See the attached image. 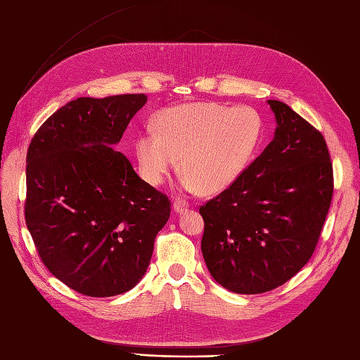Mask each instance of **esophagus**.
<instances>
[{"mask_svg":"<svg viewBox=\"0 0 360 360\" xmlns=\"http://www.w3.org/2000/svg\"><path fill=\"white\" fill-rule=\"evenodd\" d=\"M172 206H174V210L179 212V213H181L183 210H186V209H188L189 202H188L186 200H184V198H181V197H177L176 200H174Z\"/></svg>","mask_w":360,"mask_h":360,"instance_id":"esophagus-1","label":"esophagus"}]
</instances>
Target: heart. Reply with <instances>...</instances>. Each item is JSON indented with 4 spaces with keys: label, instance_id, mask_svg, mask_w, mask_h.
I'll return each instance as SVG.
<instances>
[{
    "label": "heart",
    "instance_id": "b5f03b06",
    "mask_svg": "<svg viewBox=\"0 0 360 360\" xmlns=\"http://www.w3.org/2000/svg\"><path fill=\"white\" fill-rule=\"evenodd\" d=\"M265 124L248 105L191 103L165 109L154 133L136 141L142 177L160 184L180 159L184 186L202 193L230 188L255 160L264 142Z\"/></svg>",
    "mask_w": 360,
    "mask_h": 360
}]
</instances>
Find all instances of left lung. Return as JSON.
Returning <instances> with one entry per match:
<instances>
[{"mask_svg":"<svg viewBox=\"0 0 360 360\" xmlns=\"http://www.w3.org/2000/svg\"><path fill=\"white\" fill-rule=\"evenodd\" d=\"M277 129L260 156L200 207L201 251L212 277L236 294H262L312 257L333 197V165L321 131L269 100Z\"/></svg>","mask_w":360,"mask_h":360,"instance_id":"1","label":"left lung"}]
</instances>
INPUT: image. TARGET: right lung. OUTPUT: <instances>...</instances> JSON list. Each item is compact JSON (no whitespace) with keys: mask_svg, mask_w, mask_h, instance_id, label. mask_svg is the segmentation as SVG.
Masks as SVG:
<instances>
[{"mask_svg":"<svg viewBox=\"0 0 360 360\" xmlns=\"http://www.w3.org/2000/svg\"><path fill=\"white\" fill-rule=\"evenodd\" d=\"M143 94L77 98L28 145L25 224L50 273L87 297H112L147 273L171 201L115 151Z\"/></svg>","mask_w":360,"mask_h":360,"instance_id":"add662e5","label":"right lung"}]
</instances>
